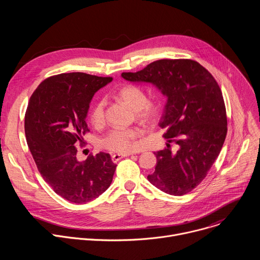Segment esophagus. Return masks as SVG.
I'll return each instance as SVG.
<instances>
[{"label": "esophagus", "instance_id": "1", "mask_svg": "<svg viewBox=\"0 0 260 260\" xmlns=\"http://www.w3.org/2000/svg\"><path fill=\"white\" fill-rule=\"evenodd\" d=\"M132 153H123V154H120V153H117V154H113L112 155V160L113 162H117L118 160H120L121 158L123 157H127V156H131Z\"/></svg>", "mask_w": 260, "mask_h": 260}]
</instances>
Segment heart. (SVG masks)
<instances>
[{"instance_id":"b5f03b06","label":"heart","mask_w":260,"mask_h":260,"mask_svg":"<svg viewBox=\"0 0 260 260\" xmlns=\"http://www.w3.org/2000/svg\"><path fill=\"white\" fill-rule=\"evenodd\" d=\"M116 96L129 106L138 118L152 122L159 114V107L153 102L148 101V96L143 88L134 84H126L116 92ZM105 106L104 100L96 101L89 112L90 122L100 126L105 121ZM143 134L139 127L128 128H114L110 131L102 140L103 146L106 149L118 153H127L135 151L138 148L137 139Z\"/></svg>"}]
</instances>
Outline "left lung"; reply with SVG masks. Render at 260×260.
<instances>
[{"label":"left lung","mask_w":260,"mask_h":260,"mask_svg":"<svg viewBox=\"0 0 260 260\" xmlns=\"http://www.w3.org/2000/svg\"><path fill=\"white\" fill-rule=\"evenodd\" d=\"M121 76L131 82L151 83L167 96L158 124L179 150L173 153L168 144L155 152V171L147 178L166 193H188L206 178L226 137V110L218 83L191 59H159Z\"/></svg>","instance_id":"1"}]
</instances>
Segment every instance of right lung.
<instances>
[{"label": "right lung", "mask_w": 260, "mask_h": 260, "mask_svg": "<svg viewBox=\"0 0 260 260\" xmlns=\"http://www.w3.org/2000/svg\"><path fill=\"white\" fill-rule=\"evenodd\" d=\"M112 81L85 73H62L45 79L28 101L24 132L32 158L55 193L86 204L105 192L116 169L109 153L77 159L76 146L89 132L86 116L94 93Z\"/></svg>", "instance_id": "add662e5"}]
</instances>
